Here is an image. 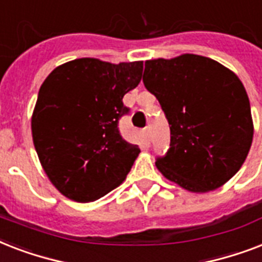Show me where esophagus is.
I'll return each mask as SVG.
<instances>
[{"label":"esophagus","mask_w":262,"mask_h":262,"mask_svg":"<svg viewBox=\"0 0 262 262\" xmlns=\"http://www.w3.org/2000/svg\"><path fill=\"white\" fill-rule=\"evenodd\" d=\"M144 136H145V140H147L148 143H149V140H151V135H149V129H148V127H145V129H144Z\"/></svg>","instance_id":"obj_1"}]
</instances>
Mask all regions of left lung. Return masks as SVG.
<instances>
[{
    "label": "left lung",
    "instance_id": "1",
    "mask_svg": "<svg viewBox=\"0 0 262 262\" xmlns=\"http://www.w3.org/2000/svg\"><path fill=\"white\" fill-rule=\"evenodd\" d=\"M144 85L170 125L156 167L193 193L215 190L238 172L252 147L250 102L238 76L213 59L182 54L145 61Z\"/></svg>",
    "mask_w": 262,
    "mask_h": 262
}]
</instances>
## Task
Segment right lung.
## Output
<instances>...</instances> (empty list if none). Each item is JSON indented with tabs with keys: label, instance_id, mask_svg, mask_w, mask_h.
Listing matches in <instances>:
<instances>
[{
	"label": "right lung",
	"instance_id": "obj_1",
	"mask_svg": "<svg viewBox=\"0 0 262 262\" xmlns=\"http://www.w3.org/2000/svg\"><path fill=\"white\" fill-rule=\"evenodd\" d=\"M141 75L143 61L79 58L43 81L32 140L43 170L65 197L95 201L126 178L140 148L122 139L118 122L129 113L123 95L139 85Z\"/></svg>",
	"mask_w": 262,
	"mask_h": 262
}]
</instances>
